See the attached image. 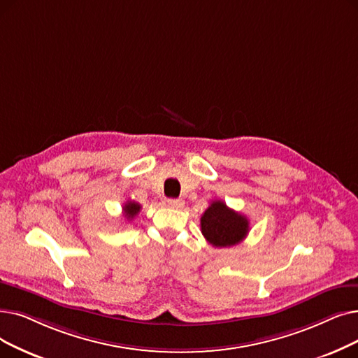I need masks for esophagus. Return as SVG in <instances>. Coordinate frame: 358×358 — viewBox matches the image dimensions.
<instances>
[{
	"label": "esophagus",
	"instance_id": "1",
	"mask_svg": "<svg viewBox=\"0 0 358 358\" xmlns=\"http://www.w3.org/2000/svg\"><path fill=\"white\" fill-rule=\"evenodd\" d=\"M165 206H168V208H176V209H180V208H182L184 206V200H181V199H166L165 201Z\"/></svg>",
	"mask_w": 358,
	"mask_h": 358
}]
</instances>
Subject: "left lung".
Listing matches in <instances>:
<instances>
[{
  "label": "left lung",
  "instance_id": "8db88e82",
  "mask_svg": "<svg viewBox=\"0 0 358 358\" xmlns=\"http://www.w3.org/2000/svg\"><path fill=\"white\" fill-rule=\"evenodd\" d=\"M201 234L213 247H231L241 243L248 234V220L229 209L224 201L215 200L200 217Z\"/></svg>",
  "mask_w": 358,
  "mask_h": 358
}]
</instances>
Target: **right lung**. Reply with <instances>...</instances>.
Masks as SVG:
<instances>
[{
	"label": "right lung",
	"mask_w": 358,
	"mask_h": 358,
	"mask_svg": "<svg viewBox=\"0 0 358 358\" xmlns=\"http://www.w3.org/2000/svg\"><path fill=\"white\" fill-rule=\"evenodd\" d=\"M141 205L138 203H136V201H127L126 205H124V208H122V212H124V215H126V217L127 220H133V217L141 212Z\"/></svg>",
	"instance_id": "obj_1"
}]
</instances>
